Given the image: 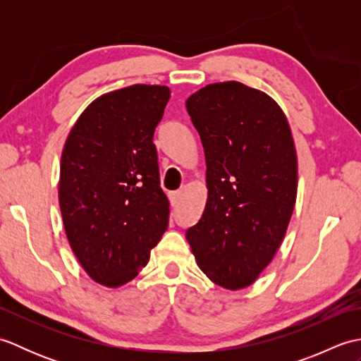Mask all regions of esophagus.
<instances>
[{
	"instance_id": "esophagus-1",
	"label": "esophagus",
	"mask_w": 361,
	"mask_h": 361,
	"mask_svg": "<svg viewBox=\"0 0 361 361\" xmlns=\"http://www.w3.org/2000/svg\"><path fill=\"white\" fill-rule=\"evenodd\" d=\"M181 197H183L181 190H175V192L169 194V200H171V204H172V206H178L180 202H181Z\"/></svg>"
}]
</instances>
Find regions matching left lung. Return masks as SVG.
Wrapping results in <instances>:
<instances>
[{
    "label": "left lung",
    "mask_w": 361,
    "mask_h": 361,
    "mask_svg": "<svg viewBox=\"0 0 361 361\" xmlns=\"http://www.w3.org/2000/svg\"><path fill=\"white\" fill-rule=\"evenodd\" d=\"M186 109L204 149L208 200L186 231L200 270L217 286H251L271 262L295 209L298 161L288 121L264 91L211 83Z\"/></svg>",
    "instance_id": "1"
}]
</instances>
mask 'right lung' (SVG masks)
<instances>
[{
    "mask_svg": "<svg viewBox=\"0 0 361 361\" xmlns=\"http://www.w3.org/2000/svg\"><path fill=\"white\" fill-rule=\"evenodd\" d=\"M171 90L132 85L79 116L60 161L59 203L73 252L93 281L121 287L147 265L169 225L153 133Z\"/></svg>",
    "mask_w": 361,
    "mask_h": 361,
    "instance_id": "obj_1",
    "label": "right lung"
}]
</instances>
